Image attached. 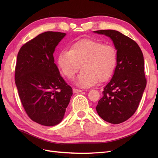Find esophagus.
Instances as JSON below:
<instances>
[{
  "label": "esophagus",
  "mask_w": 158,
  "mask_h": 158,
  "mask_svg": "<svg viewBox=\"0 0 158 158\" xmlns=\"http://www.w3.org/2000/svg\"><path fill=\"white\" fill-rule=\"evenodd\" d=\"M83 92L82 89H76V88H74L73 89V93H79V92Z\"/></svg>",
  "instance_id": "1"
}]
</instances>
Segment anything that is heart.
Segmentation results:
<instances>
[{
	"label": "heart",
	"instance_id": "obj_1",
	"mask_svg": "<svg viewBox=\"0 0 158 158\" xmlns=\"http://www.w3.org/2000/svg\"><path fill=\"white\" fill-rule=\"evenodd\" d=\"M117 60L114 46L98 40L82 39L72 45L69 51L61 52L57 64L62 74L69 79L74 78L82 65L83 70L76 84L86 88L95 85L99 80L105 82L111 77Z\"/></svg>",
	"mask_w": 158,
	"mask_h": 158
}]
</instances>
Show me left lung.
Instances as JSON below:
<instances>
[{"label":"left lung","mask_w":158,"mask_h":158,"mask_svg":"<svg viewBox=\"0 0 158 158\" xmlns=\"http://www.w3.org/2000/svg\"><path fill=\"white\" fill-rule=\"evenodd\" d=\"M111 38L117 50L114 74L103 91L96 111L104 121L119 124L135 113L146 85L144 60L136 43L116 30L94 31Z\"/></svg>","instance_id":"1"}]
</instances>
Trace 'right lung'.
<instances>
[{
  "label": "right lung",
  "mask_w": 158,
  "mask_h": 158,
  "mask_svg": "<svg viewBox=\"0 0 158 158\" xmlns=\"http://www.w3.org/2000/svg\"><path fill=\"white\" fill-rule=\"evenodd\" d=\"M66 33L46 31L19 51L15 83L22 106L32 121L52 127L63 120L73 89L61 77L55 63V47Z\"/></svg>",
  "instance_id": "1"
}]
</instances>
